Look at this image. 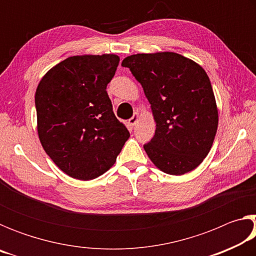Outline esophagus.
I'll return each instance as SVG.
<instances>
[{
	"mask_svg": "<svg viewBox=\"0 0 256 256\" xmlns=\"http://www.w3.org/2000/svg\"><path fill=\"white\" fill-rule=\"evenodd\" d=\"M138 118H140V115L138 114V112H136V114H134L131 118L128 120V123L132 125V126H134V125H136V123H138Z\"/></svg>",
	"mask_w": 256,
	"mask_h": 256,
	"instance_id": "obj_1",
	"label": "esophagus"
}]
</instances>
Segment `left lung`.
<instances>
[{"label":"left lung","mask_w":256,"mask_h":256,"mask_svg":"<svg viewBox=\"0 0 256 256\" xmlns=\"http://www.w3.org/2000/svg\"><path fill=\"white\" fill-rule=\"evenodd\" d=\"M122 66L140 82L151 105L157 128L144 146L151 162L170 175L196 170L209 154L219 120L206 72L174 52L131 55Z\"/></svg>","instance_id":"8db88e82"}]
</instances>
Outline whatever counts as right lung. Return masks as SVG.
<instances>
[{
  "label": "right lung",
  "mask_w": 256,
  "mask_h": 256,
  "mask_svg": "<svg viewBox=\"0 0 256 256\" xmlns=\"http://www.w3.org/2000/svg\"><path fill=\"white\" fill-rule=\"evenodd\" d=\"M118 63L115 54L71 56L38 84L34 104L40 144L72 178L90 180L102 175L130 138L106 92Z\"/></svg>",
  "instance_id": "obj_1"
}]
</instances>
